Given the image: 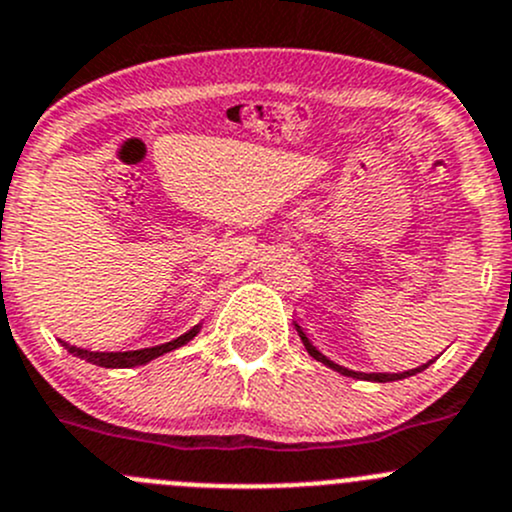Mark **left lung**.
Instances as JSON below:
<instances>
[{
  "label": "left lung",
  "mask_w": 512,
  "mask_h": 512,
  "mask_svg": "<svg viewBox=\"0 0 512 512\" xmlns=\"http://www.w3.org/2000/svg\"><path fill=\"white\" fill-rule=\"evenodd\" d=\"M294 329H297V334H299V337H302V342H304V349H307V352H309V356H312V359L322 361L324 366H329V369L339 371V374H344V376H352V379H361V381H376V384H386V381H399V379H409V376H416V374H421L423 369H428V366L433 364V359H431V361H426V364L416 366V369H409V371H396V374H391V371H354V369H347V366L337 364V361H332V359H329L327 354H322V352H319V347H317V344L312 342V339H309V334L304 332L302 327H299V324H297V319H294Z\"/></svg>",
  "instance_id": "8db88e82"
}]
</instances>
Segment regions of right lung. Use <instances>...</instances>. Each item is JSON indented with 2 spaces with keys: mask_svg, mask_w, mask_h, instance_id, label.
<instances>
[{
  "mask_svg": "<svg viewBox=\"0 0 512 512\" xmlns=\"http://www.w3.org/2000/svg\"><path fill=\"white\" fill-rule=\"evenodd\" d=\"M198 332H200V324H195L193 329H188V332L180 334V337L170 339V342L158 344V347L136 349V352H91V349L74 347V344L64 342V339H59V342H61V347L66 349V352L79 356V359H84V361H89V364L103 366V369H131V366L148 364V361L158 359V356H163V354L173 352V349L183 347V344H188L190 339H193Z\"/></svg>",
  "mask_w": 512,
  "mask_h": 512,
  "instance_id": "add662e5",
  "label": "right lung"
}]
</instances>
